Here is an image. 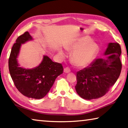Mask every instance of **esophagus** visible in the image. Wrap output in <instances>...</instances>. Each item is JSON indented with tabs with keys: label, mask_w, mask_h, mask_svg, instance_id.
<instances>
[{
	"label": "esophagus",
	"mask_w": 128,
	"mask_h": 128,
	"mask_svg": "<svg viewBox=\"0 0 128 128\" xmlns=\"http://www.w3.org/2000/svg\"><path fill=\"white\" fill-rule=\"evenodd\" d=\"M70 71H71V70L69 67H65L64 68V72L65 73H69V72H70Z\"/></svg>",
	"instance_id": "1"
}]
</instances>
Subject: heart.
I'll list each match as a JSON object with an SVG mask.
<instances>
[{"label":"heart","mask_w":128,"mask_h":128,"mask_svg":"<svg viewBox=\"0 0 128 128\" xmlns=\"http://www.w3.org/2000/svg\"><path fill=\"white\" fill-rule=\"evenodd\" d=\"M88 40H82L71 47H66V49L76 50L72 54V58L74 63L78 66H85L90 64L97 54L98 46L93 42H89L86 44ZM59 54L62 56H64L62 50H60Z\"/></svg>","instance_id":"1"}]
</instances>
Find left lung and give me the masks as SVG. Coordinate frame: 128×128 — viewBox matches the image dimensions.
<instances>
[{
    "mask_svg": "<svg viewBox=\"0 0 128 128\" xmlns=\"http://www.w3.org/2000/svg\"><path fill=\"white\" fill-rule=\"evenodd\" d=\"M122 50L118 43H110L104 55L107 58H97L90 66L77 72L76 92L82 98L92 100L104 96L116 82L122 64Z\"/></svg>",
    "mask_w": 128,
    "mask_h": 128,
    "instance_id": "1",
    "label": "left lung"
}]
</instances>
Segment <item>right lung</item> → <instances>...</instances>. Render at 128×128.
Instances as JSON below:
<instances>
[{"instance_id":"obj_1","label":"right lung","mask_w":128,"mask_h":128,"mask_svg":"<svg viewBox=\"0 0 128 128\" xmlns=\"http://www.w3.org/2000/svg\"><path fill=\"white\" fill-rule=\"evenodd\" d=\"M32 37L28 32L19 36L12 48L9 58V70L18 90L29 98L40 99L47 95L55 80L63 73L62 64L53 62L47 56L34 68L26 69L19 67L17 62L21 44Z\"/></svg>"}]
</instances>
